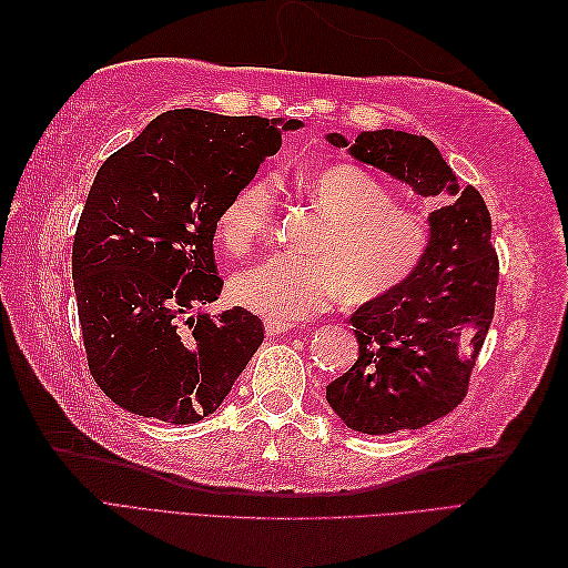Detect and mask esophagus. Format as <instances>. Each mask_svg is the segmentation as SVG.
Here are the masks:
<instances>
[{"mask_svg": "<svg viewBox=\"0 0 568 568\" xmlns=\"http://www.w3.org/2000/svg\"><path fill=\"white\" fill-rule=\"evenodd\" d=\"M288 329H291V324L284 322V320H272V317L265 320V332H267V336H280V334H284V332H288Z\"/></svg>", "mask_w": 568, "mask_h": 568, "instance_id": "34e87169", "label": "esophagus"}]
</instances>
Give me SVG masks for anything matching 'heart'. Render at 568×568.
<instances>
[{"label": "heart", "instance_id": "obj_1", "mask_svg": "<svg viewBox=\"0 0 568 568\" xmlns=\"http://www.w3.org/2000/svg\"><path fill=\"white\" fill-rule=\"evenodd\" d=\"M305 196L332 220L315 257L280 253L230 282L234 303L272 320L311 317L336 298L363 305L386 298L419 272L432 248L428 222L400 209L398 199L367 170L336 163L301 180ZM277 189L267 178L239 186L217 217V236L234 255L248 253L272 232Z\"/></svg>", "mask_w": 568, "mask_h": 568}]
</instances>
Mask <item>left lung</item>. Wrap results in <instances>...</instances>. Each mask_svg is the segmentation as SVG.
Masks as SVG:
<instances>
[{"instance_id": "left-lung-1", "label": "left lung", "mask_w": 568, "mask_h": 568, "mask_svg": "<svg viewBox=\"0 0 568 568\" xmlns=\"http://www.w3.org/2000/svg\"><path fill=\"white\" fill-rule=\"evenodd\" d=\"M326 140L348 146L353 159L409 184L419 196H445V205L428 215L432 248L419 272L395 294L351 315L357 359L326 386V400L353 432L384 436L426 426L464 400L490 329L500 277L490 213L474 186L459 189L426 136L374 130L359 132L355 144L336 132Z\"/></svg>"}]
</instances>
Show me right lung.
I'll return each mask as SVG.
<instances>
[{"label": "right lung", "mask_w": 568, "mask_h": 568, "mask_svg": "<svg viewBox=\"0 0 568 568\" xmlns=\"http://www.w3.org/2000/svg\"><path fill=\"white\" fill-rule=\"evenodd\" d=\"M301 120L161 113L99 168L73 239V286L88 365L132 415L196 424L213 415L263 343L244 307L217 301L213 236L239 186Z\"/></svg>", "instance_id": "1"}]
</instances>
